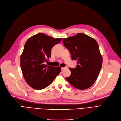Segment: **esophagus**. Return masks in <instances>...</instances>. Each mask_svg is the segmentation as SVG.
I'll list each match as a JSON object with an SVG mask.
<instances>
[{
	"label": "esophagus",
	"mask_w": 121,
	"mask_h": 121,
	"mask_svg": "<svg viewBox=\"0 0 121 121\" xmlns=\"http://www.w3.org/2000/svg\"><path fill=\"white\" fill-rule=\"evenodd\" d=\"M66 69V68H65V67H64V68H61V70H63L64 69Z\"/></svg>",
	"instance_id": "1"
}]
</instances>
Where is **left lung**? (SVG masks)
<instances>
[{
	"instance_id": "obj_1",
	"label": "left lung",
	"mask_w": 121,
	"mask_h": 121,
	"mask_svg": "<svg viewBox=\"0 0 121 121\" xmlns=\"http://www.w3.org/2000/svg\"><path fill=\"white\" fill-rule=\"evenodd\" d=\"M63 42L71 54V59L77 61L76 68H69L71 75L66 79L78 89L89 88L97 79L102 66L103 58L97 42L82 33L63 38Z\"/></svg>"
}]
</instances>
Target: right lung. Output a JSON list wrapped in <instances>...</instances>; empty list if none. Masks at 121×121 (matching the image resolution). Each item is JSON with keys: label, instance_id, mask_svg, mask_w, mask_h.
Returning a JSON list of instances; mask_svg holds the SVG:
<instances>
[{"label": "right lung", "instance_id": "obj_1", "mask_svg": "<svg viewBox=\"0 0 121 121\" xmlns=\"http://www.w3.org/2000/svg\"><path fill=\"white\" fill-rule=\"evenodd\" d=\"M62 40L43 33L36 34L26 41L20 57L22 74L28 84L37 90L49 86L60 72V67L45 65L51 57L52 48Z\"/></svg>", "mask_w": 121, "mask_h": 121}]
</instances>
